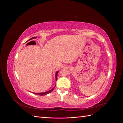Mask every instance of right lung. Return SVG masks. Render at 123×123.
<instances>
[{
	"label": "right lung",
	"mask_w": 123,
	"mask_h": 123,
	"mask_svg": "<svg viewBox=\"0 0 123 123\" xmlns=\"http://www.w3.org/2000/svg\"><path fill=\"white\" fill-rule=\"evenodd\" d=\"M36 38V37H32V38L30 39L29 40H31V39H35ZM58 73V71H57L56 72V74H55V80H56H56H57V76ZM55 87L53 89H52L51 90L48 91H46V92H42V93H34V92H33V93H34V94H36V95H46V94H47L48 93H51L52 91L53 90L54 88H55Z\"/></svg>",
	"instance_id": "1"
}]
</instances>
